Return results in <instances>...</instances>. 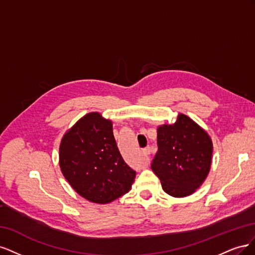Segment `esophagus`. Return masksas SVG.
Masks as SVG:
<instances>
[{
    "instance_id": "esophagus-1",
    "label": "esophagus",
    "mask_w": 255,
    "mask_h": 255,
    "mask_svg": "<svg viewBox=\"0 0 255 255\" xmlns=\"http://www.w3.org/2000/svg\"><path fill=\"white\" fill-rule=\"evenodd\" d=\"M142 153H143V156H148L150 154V151H149V148H145L142 150Z\"/></svg>"
}]
</instances>
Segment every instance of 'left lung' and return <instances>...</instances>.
Returning a JSON list of instances; mask_svg holds the SVG:
<instances>
[{"label": "left lung", "instance_id": "left-lung-1", "mask_svg": "<svg viewBox=\"0 0 255 255\" xmlns=\"http://www.w3.org/2000/svg\"><path fill=\"white\" fill-rule=\"evenodd\" d=\"M213 142L205 130L186 115L173 125L157 128V152L151 169L164 191L175 198L194 194L210 172Z\"/></svg>", "mask_w": 255, "mask_h": 255}]
</instances>
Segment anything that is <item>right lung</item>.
Masks as SVG:
<instances>
[{
	"mask_svg": "<svg viewBox=\"0 0 255 255\" xmlns=\"http://www.w3.org/2000/svg\"><path fill=\"white\" fill-rule=\"evenodd\" d=\"M59 166L80 196L99 204L128 192L136 175L120 154L113 122L99 113L85 115L64 135Z\"/></svg>",
	"mask_w": 255,
	"mask_h": 255,
	"instance_id": "1",
	"label": "right lung"
}]
</instances>
